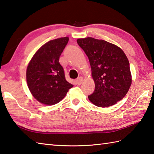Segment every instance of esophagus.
Segmentation results:
<instances>
[{"label": "esophagus", "instance_id": "34e87169", "mask_svg": "<svg viewBox=\"0 0 154 154\" xmlns=\"http://www.w3.org/2000/svg\"><path fill=\"white\" fill-rule=\"evenodd\" d=\"M83 82V78L82 77H79L77 78L76 80V84H78V85H80V84L82 83Z\"/></svg>", "mask_w": 154, "mask_h": 154}]
</instances>
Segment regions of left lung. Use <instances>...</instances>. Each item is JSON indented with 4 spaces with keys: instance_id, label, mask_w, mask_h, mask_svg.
Instances as JSON below:
<instances>
[{
    "instance_id": "1",
    "label": "left lung",
    "mask_w": 154,
    "mask_h": 154,
    "mask_svg": "<svg viewBox=\"0 0 154 154\" xmlns=\"http://www.w3.org/2000/svg\"><path fill=\"white\" fill-rule=\"evenodd\" d=\"M89 59L95 83L90 101L98 107L115 104L126 94L131 84L130 63L123 51L103 40L88 37L77 40Z\"/></svg>"
}]
</instances>
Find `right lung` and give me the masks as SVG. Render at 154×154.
<instances>
[{
  "label": "right lung",
  "mask_w": 154,
  "mask_h": 154,
  "mask_svg": "<svg viewBox=\"0 0 154 154\" xmlns=\"http://www.w3.org/2000/svg\"><path fill=\"white\" fill-rule=\"evenodd\" d=\"M68 37L54 39L44 45L29 62L26 81L31 94L45 105H54L63 99L73 87L65 78L59 58L68 42Z\"/></svg>",
  "instance_id": "obj_1"
}]
</instances>
